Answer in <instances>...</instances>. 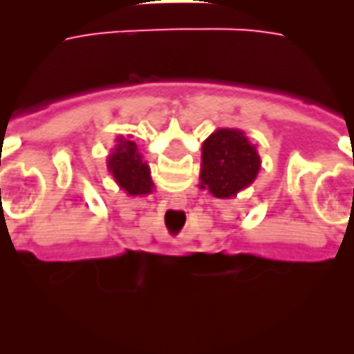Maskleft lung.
I'll list each match as a JSON object with an SVG mask.
<instances>
[{
  "label": "left lung",
  "instance_id": "left-lung-1",
  "mask_svg": "<svg viewBox=\"0 0 354 354\" xmlns=\"http://www.w3.org/2000/svg\"><path fill=\"white\" fill-rule=\"evenodd\" d=\"M258 149L239 129H218L203 142L201 187L218 199H231L254 184L260 172Z\"/></svg>",
  "mask_w": 354,
  "mask_h": 354
}]
</instances>
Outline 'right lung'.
Instances as JSON below:
<instances>
[{"mask_svg":"<svg viewBox=\"0 0 354 354\" xmlns=\"http://www.w3.org/2000/svg\"><path fill=\"white\" fill-rule=\"evenodd\" d=\"M108 170L115 184L127 195H147L153 189L151 170L138 151L136 142L129 136H117L115 146L108 155Z\"/></svg>","mask_w":354,"mask_h":354,"instance_id":"1","label":"right lung"}]
</instances>
